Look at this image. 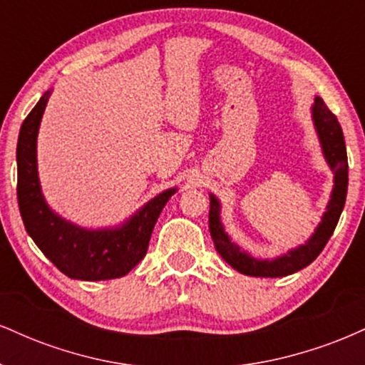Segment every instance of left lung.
Masks as SVG:
<instances>
[{
	"instance_id": "obj_1",
	"label": "left lung",
	"mask_w": 365,
	"mask_h": 365,
	"mask_svg": "<svg viewBox=\"0 0 365 365\" xmlns=\"http://www.w3.org/2000/svg\"><path fill=\"white\" fill-rule=\"evenodd\" d=\"M312 121L319 137L322 154L331 171L334 173V185L331 190V199L326 206V212L321 217V223L314 230V233L304 245L288 250L287 254L274 259H255L244 249H240L221 223V204L215 195L209 194V232L217 254L225 259L233 269L247 276H257V278H282L309 266L336 228L338 220L345 206L346 188H349V159H346L345 139L336 116L328 110L321 98L314 99L312 104Z\"/></svg>"
}]
</instances>
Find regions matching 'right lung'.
Segmentation results:
<instances>
[{"label":"right lung","instance_id":"obj_1","mask_svg":"<svg viewBox=\"0 0 365 365\" xmlns=\"http://www.w3.org/2000/svg\"><path fill=\"white\" fill-rule=\"evenodd\" d=\"M51 91L44 92L24 120L16 144V197L25 230L63 274L83 282L121 278L148 252L150 233L177 188L144 204L123 225L89 230L65 220L46 202L37 175V133Z\"/></svg>","mask_w":365,"mask_h":365}]
</instances>
